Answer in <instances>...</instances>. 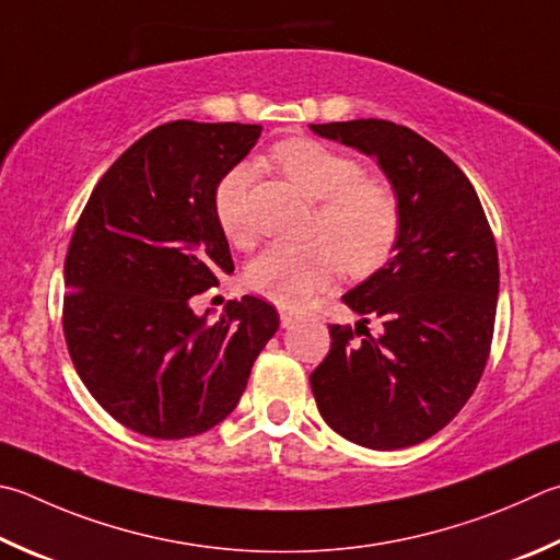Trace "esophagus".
<instances>
[{"label": "esophagus", "mask_w": 560, "mask_h": 560, "mask_svg": "<svg viewBox=\"0 0 560 560\" xmlns=\"http://www.w3.org/2000/svg\"><path fill=\"white\" fill-rule=\"evenodd\" d=\"M279 318H281V328H291L293 323L301 320V315L289 311V308H279Z\"/></svg>", "instance_id": "obj_1"}]
</instances>
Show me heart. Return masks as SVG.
<instances>
[{"label": "heart", "instance_id": "b5f03b06", "mask_svg": "<svg viewBox=\"0 0 560 560\" xmlns=\"http://www.w3.org/2000/svg\"><path fill=\"white\" fill-rule=\"evenodd\" d=\"M271 156L303 196L320 200L315 230L328 237L259 252L245 273L252 291L283 308H301L338 277L342 261L354 277H368L392 257L401 212L389 186L362 178L358 161L313 139L281 141ZM247 188L249 168L237 166L215 192L218 222L235 245L247 240Z\"/></svg>", "mask_w": 560, "mask_h": 560}]
</instances>
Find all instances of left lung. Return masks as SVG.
I'll return each mask as SVG.
<instances>
[{
	"instance_id": "1",
	"label": "left lung",
	"mask_w": 560,
	"mask_h": 560,
	"mask_svg": "<svg viewBox=\"0 0 560 560\" xmlns=\"http://www.w3.org/2000/svg\"><path fill=\"white\" fill-rule=\"evenodd\" d=\"M311 129L377 159L401 212L394 257L342 296L382 330L354 340L358 328L330 325V352L311 374L315 404L342 439L409 448L451 423L482 377L500 293L490 222L463 171L413 129L386 119Z\"/></svg>"
}]
</instances>
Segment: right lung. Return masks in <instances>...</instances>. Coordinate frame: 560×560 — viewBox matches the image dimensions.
<instances>
[{"label": "right lung", "instance_id": "obj_1", "mask_svg": "<svg viewBox=\"0 0 560 560\" xmlns=\"http://www.w3.org/2000/svg\"><path fill=\"white\" fill-rule=\"evenodd\" d=\"M259 135L235 121L151 129L100 178L70 240V360L112 419L149 439H190L228 419L279 330L277 308L254 296L228 301L215 323L190 308L235 271L215 192Z\"/></svg>", "mask_w": 560, "mask_h": 560}]
</instances>
